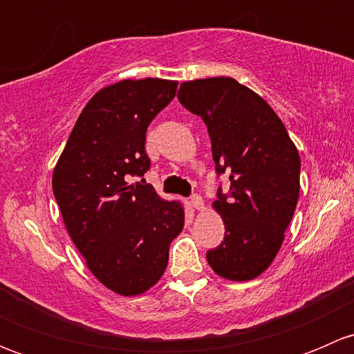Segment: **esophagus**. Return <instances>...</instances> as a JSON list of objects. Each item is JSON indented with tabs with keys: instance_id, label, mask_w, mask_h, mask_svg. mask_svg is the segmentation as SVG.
I'll return each mask as SVG.
<instances>
[{
	"instance_id": "34e87169",
	"label": "esophagus",
	"mask_w": 354,
	"mask_h": 354,
	"mask_svg": "<svg viewBox=\"0 0 354 354\" xmlns=\"http://www.w3.org/2000/svg\"><path fill=\"white\" fill-rule=\"evenodd\" d=\"M190 205L194 207L195 210H202L203 209V200H202V197H200V195H192V198H190Z\"/></svg>"
}]
</instances>
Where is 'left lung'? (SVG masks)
<instances>
[{"mask_svg":"<svg viewBox=\"0 0 354 354\" xmlns=\"http://www.w3.org/2000/svg\"><path fill=\"white\" fill-rule=\"evenodd\" d=\"M181 104L207 124L217 174H230V195L212 207L224 241L207 262L227 281H252L272 263L299 195V154L274 109L231 77L183 82Z\"/></svg>","mask_w":354,"mask_h":354,"instance_id":"left-lung-1","label":"left lung"}]
</instances>
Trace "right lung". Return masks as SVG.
I'll use <instances>...</instances> for the list:
<instances>
[{"label": "right lung", "mask_w": 354, "mask_h": 354, "mask_svg": "<svg viewBox=\"0 0 354 354\" xmlns=\"http://www.w3.org/2000/svg\"><path fill=\"white\" fill-rule=\"evenodd\" d=\"M176 88L178 82L151 77L101 88L78 116L53 173L71 241L99 283L121 296L154 286L183 230L181 202L130 183L151 166L145 131Z\"/></svg>", "instance_id": "1"}]
</instances>
